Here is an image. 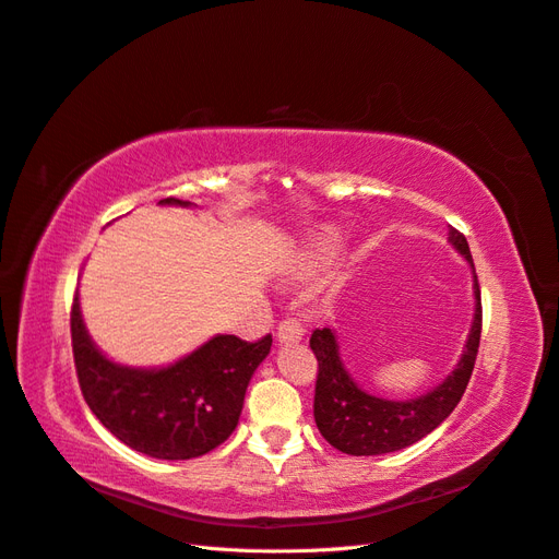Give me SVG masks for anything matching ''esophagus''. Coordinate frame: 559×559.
<instances>
[{
	"instance_id": "obj_1",
	"label": "esophagus",
	"mask_w": 559,
	"mask_h": 559,
	"mask_svg": "<svg viewBox=\"0 0 559 559\" xmlns=\"http://www.w3.org/2000/svg\"><path fill=\"white\" fill-rule=\"evenodd\" d=\"M276 337L281 344H297L301 337H305V328H301L295 318H285V321L278 323Z\"/></svg>"
}]
</instances>
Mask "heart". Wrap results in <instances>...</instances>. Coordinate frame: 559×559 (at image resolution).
Instances as JSON below:
<instances>
[{
  "label": "heart",
  "instance_id": "obj_1",
  "mask_svg": "<svg viewBox=\"0 0 559 559\" xmlns=\"http://www.w3.org/2000/svg\"><path fill=\"white\" fill-rule=\"evenodd\" d=\"M330 254H332V243H325V246H321V248H318V250L313 252L311 262H313V264H323V262L330 260Z\"/></svg>",
  "mask_w": 559,
  "mask_h": 559
}]
</instances>
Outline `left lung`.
<instances>
[{
	"mask_svg": "<svg viewBox=\"0 0 559 559\" xmlns=\"http://www.w3.org/2000/svg\"><path fill=\"white\" fill-rule=\"evenodd\" d=\"M452 246L464 254L473 266L466 236L452 227ZM473 293H475V321L468 334L466 350L452 374L430 393L414 401H384L356 386L340 360V346L330 328H318L311 334V350L318 360L313 417L323 438L350 456H374L405 450L409 444L428 436L450 417L464 395L473 365L477 358L483 332V301L480 283L473 266Z\"/></svg>",
	"mask_w": 559,
	"mask_h": 559,
	"instance_id": "1",
	"label": "left lung"
}]
</instances>
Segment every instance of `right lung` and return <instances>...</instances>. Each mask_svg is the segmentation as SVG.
Masks as SVG:
<instances>
[{
  "label": "right lung",
  "mask_w": 559,
  "mask_h": 559,
  "mask_svg": "<svg viewBox=\"0 0 559 559\" xmlns=\"http://www.w3.org/2000/svg\"><path fill=\"white\" fill-rule=\"evenodd\" d=\"M70 330L79 389L91 412L131 450L168 461L203 456L231 436L248 381L271 348V334L258 342L217 334L170 368H123L93 346L76 295Z\"/></svg>",
  "instance_id": "right-lung-1"
}]
</instances>
